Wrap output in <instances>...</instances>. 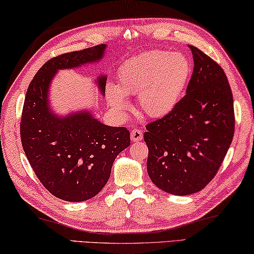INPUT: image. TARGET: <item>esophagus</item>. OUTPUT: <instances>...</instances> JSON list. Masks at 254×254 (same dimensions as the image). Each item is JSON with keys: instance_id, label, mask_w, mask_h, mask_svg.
<instances>
[{"instance_id": "obj_1", "label": "esophagus", "mask_w": 254, "mask_h": 254, "mask_svg": "<svg viewBox=\"0 0 254 254\" xmlns=\"http://www.w3.org/2000/svg\"><path fill=\"white\" fill-rule=\"evenodd\" d=\"M130 138L131 142H139V140L143 139V132L138 128H134L130 132Z\"/></svg>"}]
</instances>
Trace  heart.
Returning a JSON list of instances; mask_svg holds the SVG:
<instances>
[{"label":"heart","instance_id":"1","mask_svg":"<svg viewBox=\"0 0 254 254\" xmlns=\"http://www.w3.org/2000/svg\"><path fill=\"white\" fill-rule=\"evenodd\" d=\"M191 64L182 54L149 51L132 57L118 70V88L108 86L111 107L119 112L128 109L125 95H137L144 115L161 118L180 101L191 76Z\"/></svg>","mask_w":254,"mask_h":254}]
</instances>
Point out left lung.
<instances>
[{
	"instance_id": "left-lung-1",
	"label": "left lung",
	"mask_w": 254,
	"mask_h": 254,
	"mask_svg": "<svg viewBox=\"0 0 254 254\" xmlns=\"http://www.w3.org/2000/svg\"><path fill=\"white\" fill-rule=\"evenodd\" d=\"M187 93L164 117L146 125L147 172L165 192H198L218 172L234 136L233 94L223 68L194 46Z\"/></svg>"
}]
</instances>
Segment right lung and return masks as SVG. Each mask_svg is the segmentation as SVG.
I'll return each instance as SVG.
<instances>
[{
  "instance_id": "obj_1",
  "label": "right lung",
  "mask_w": 254,
  "mask_h": 254,
  "mask_svg": "<svg viewBox=\"0 0 254 254\" xmlns=\"http://www.w3.org/2000/svg\"><path fill=\"white\" fill-rule=\"evenodd\" d=\"M106 45L61 54L41 66L28 86L20 122L23 151L39 181L54 196L84 201L108 182L112 163L130 145L126 127L103 125L88 112L58 118L48 109L47 92L57 69L99 61ZM106 76L98 78L106 90Z\"/></svg>"
}]
</instances>
